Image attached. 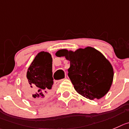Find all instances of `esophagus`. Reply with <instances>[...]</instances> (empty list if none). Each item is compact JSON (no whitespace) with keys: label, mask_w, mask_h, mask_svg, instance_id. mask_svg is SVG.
Wrapping results in <instances>:
<instances>
[{"label":"esophagus","mask_w":129,"mask_h":129,"mask_svg":"<svg viewBox=\"0 0 129 129\" xmlns=\"http://www.w3.org/2000/svg\"><path fill=\"white\" fill-rule=\"evenodd\" d=\"M63 80H64V79H61V80H56L54 82V84H56V85H58V84H59L60 83H61V82H62Z\"/></svg>","instance_id":"obj_1"}]
</instances>
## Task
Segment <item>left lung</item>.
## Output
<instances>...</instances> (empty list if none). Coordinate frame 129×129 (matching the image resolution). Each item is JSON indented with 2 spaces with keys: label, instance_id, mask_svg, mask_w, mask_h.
I'll list each match as a JSON object with an SVG mask.
<instances>
[{
  "label": "left lung",
  "instance_id": "obj_1",
  "mask_svg": "<svg viewBox=\"0 0 129 129\" xmlns=\"http://www.w3.org/2000/svg\"><path fill=\"white\" fill-rule=\"evenodd\" d=\"M56 56H64L70 61L68 75L78 94L94 100L108 92L113 80V68L99 51L91 47L75 51L60 49Z\"/></svg>",
  "mask_w": 129,
  "mask_h": 129
}]
</instances>
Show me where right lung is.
Listing matches in <instances>:
<instances>
[{"label":"right lung","mask_w":129,"mask_h":129,"mask_svg":"<svg viewBox=\"0 0 129 129\" xmlns=\"http://www.w3.org/2000/svg\"><path fill=\"white\" fill-rule=\"evenodd\" d=\"M27 81L23 82V90L30 99L42 101L52 90V58L49 52L41 51L37 54L28 68Z\"/></svg>","instance_id":"1"}]
</instances>
